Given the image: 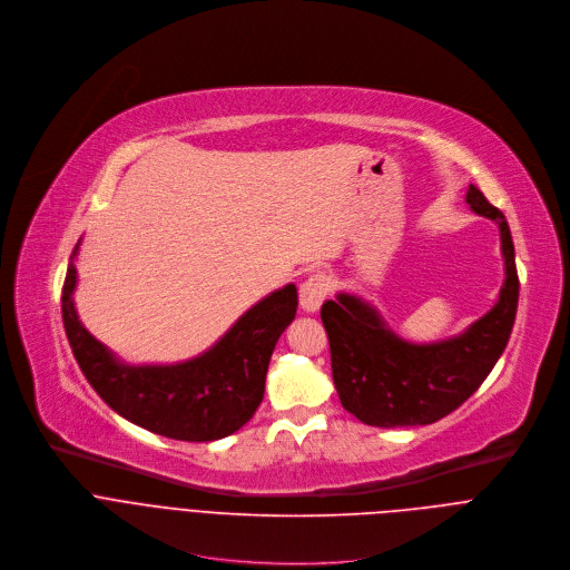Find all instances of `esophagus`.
<instances>
[{
    "instance_id": "esophagus-1",
    "label": "esophagus",
    "mask_w": 570,
    "mask_h": 570,
    "mask_svg": "<svg viewBox=\"0 0 570 570\" xmlns=\"http://www.w3.org/2000/svg\"><path fill=\"white\" fill-rule=\"evenodd\" d=\"M327 292H330V283H327V278H325L323 274L309 276V278L301 285V289H298L301 307H303L305 312H316V309L321 307V303L325 301Z\"/></svg>"
}]
</instances>
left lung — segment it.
<instances>
[{
    "label": "left lung",
    "instance_id": "8db88e82",
    "mask_svg": "<svg viewBox=\"0 0 570 570\" xmlns=\"http://www.w3.org/2000/svg\"><path fill=\"white\" fill-rule=\"evenodd\" d=\"M465 199L474 213L499 224L505 263L499 301L465 332L435 344H411L360 296L341 292L321 307L338 400L364 424L417 426L449 415L476 393L508 346L519 303L510 226L476 186Z\"/></svg>",
    "mask_w": 570,
    "mask_h": 570
}]
</instances>
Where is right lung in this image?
<instances>
[{"mask_svg":"<svg viewBox=\"0 0 570 570\" xmlns=\"http://www.w3.org/2000/svg\"><path fill=\"white\" fill-rule=\"evenodd\" d=\"M78 245L62 287V321L73 357L102 402L132 424L173 440L208 442L245 426L263 402L276 341L296 316V287L289 283L258 301L195 360L130 366L111 355L78 318Z\"/></svg>","mask_w":570,"mask_h":570,"instance_id":"1","label":"right lung"}]
</instances>
